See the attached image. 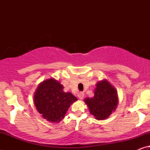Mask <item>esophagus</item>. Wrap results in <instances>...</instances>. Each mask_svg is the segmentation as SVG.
Here are the masks:
<instances>
[{"mask_svg":"<svg viewBox=\"0 0 150 150\" xmlns=\"http://www.w3.org/2000/svg\"><path fill=\"white\" fill-rule=\"evenodd\" d=\"M78 97L79 99H83V97H84V93H82V92H80L79 93H78Z\"/></svg>","mask_w":150,"mask_h":150,"instance_id":"34e87169","label":"esophagus"}]
</instances>
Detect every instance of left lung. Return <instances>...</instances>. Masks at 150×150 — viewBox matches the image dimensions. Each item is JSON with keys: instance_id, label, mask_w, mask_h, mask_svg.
<instances>
[{"instance_id": "1", "label": "left lung", "mask_w": 150, "mask_h": 150, "mask_svg": "<svg viewBox=\"0 0 150 150\" xmlns=\"http://www.w3.org/2000/svg\"><path fill=\"white\" fill-rule=\"evenodd\" d=\"M95 96L84 100L90 113L96 120H105L115 111L118 103L116 88L107 80L104 79L96 83Z\"/></svg>"}]
</instances>
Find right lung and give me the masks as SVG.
I'll list each match as a JSON object with an SVG mask.
<instances>
[{"label": "right lung", "mask_w": 150, "mask_h": 150, "mask_svg": "<svg viewBox=\"0 0 150 150\" xmlns=\"http://www.w3.org/2000/svg\"><path fill=\"white\" fill-rule=\"evenodd\" d=\"M63 89V86L52 78L40 83L35 92L34 101L38 112L51 122L62 120L70 105L77 100L71 93Z\"/></svg>", "instance_id": "add662e5"}]
</instances>
